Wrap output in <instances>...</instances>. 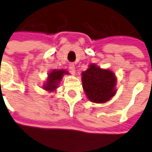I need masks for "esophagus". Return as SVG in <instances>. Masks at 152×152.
I'll use <instances>...</instances> for the list:
<instances>
[{
	"instance_id": "1",
	"label": "esophagus",
	"mask_w": 152,
	"mask_h": 152,
	"mask_svg": "<svg viewBox=\"0 0 152 152\" xmlns=\"http://www.w3.org/2000/svg\"><path fill=\"white\" fill-rule=\"evenodd\" d=\"M69 70H70V72H71V74H73V75L76 73V68H75V65L73 63H71L69 65Z\"/></svg>"
}]
</instances>
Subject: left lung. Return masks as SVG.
<instances>
[{"instance_id":"1","label":"left lung","mask_w":152,"mask_h":152,"mask_svg":"<svg viewBox=\"0 0 152 152\" xmlns=\"http://www.w3.org/2000/svg\"><path fill=\"white\" fill-rule=\"evenodd\" d=\"M81 76L83 89L91 102H105L115 94L116 78L109 70H102L91 65Z\"/></svg>"}]
</instances>
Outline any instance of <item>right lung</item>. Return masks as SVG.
Listing matches in <instances>:
<instances>
[{"instance_id":"obj_1","label":"right lung","mask_w":152,"mask_h":152,"mask_svg":"<svg viewBox=\"0 0 152 152\" xmlns=\"http://www.w3.org/2000/svg\"><path fill=\"white\" fill-rule=\"evenodd\" d=\"M66 73V71H63V70L62 71H57V70L52 71V72L49 76V79L44 86V88L48 90V91H54L57 87V85H58L59 81L61 80L63 75Z\"/></svg>"}]
</instances>
